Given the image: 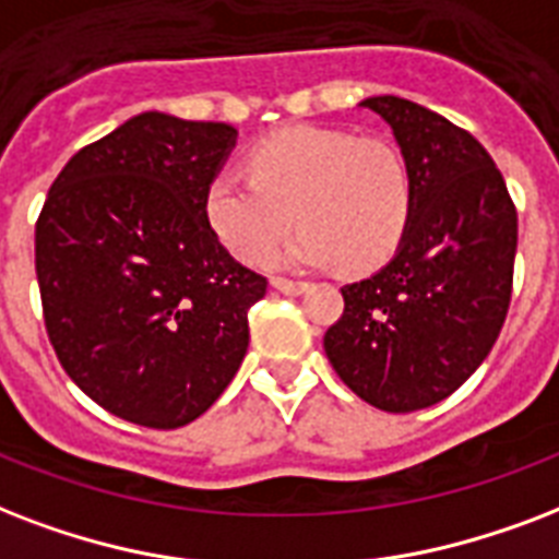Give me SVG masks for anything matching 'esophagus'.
I'll return each mask as SVG.
<instances>
[{
    "instance_id": "esophagus-1",
    "label": "esophagus",
    "mask_w": 559,
    "mask_h": 559,
    "mask_svg": "<svg viewBox=\"0 0 559 559\" xmlns=\"http://www.w3.org/2000/svg\"><path fill=\"white\" fill-rule=\"evenodd\" d=\"M271 285H274V288L280 294H288V297H297V294L309 292V285H306V283H294V280H274V283H271Z\"/></svg>"
}]
</instances>
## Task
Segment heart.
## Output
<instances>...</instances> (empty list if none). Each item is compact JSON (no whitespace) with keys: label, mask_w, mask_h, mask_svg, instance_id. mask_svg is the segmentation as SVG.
Returning a JSON list of instances; mask_svg holds the SVG:
<instances>
[{"label":"heart","mask_w":559,"mask_h":559,"mask_svg":"<svg viewBox=\"0 0 559 559\" xmlns=\"http://www.w3.org/2000/svg\"><path fill=\"white\" fill-rule=\"evenodd\" d=\"M250 177L218 171L203 215L224 248L259 265L292 230L280 265L373 271L396 253L414 212V177L388 140L318 124L271 133L250 151Z\"/></svg>","instance_id":"heart-1"}]
</instances>
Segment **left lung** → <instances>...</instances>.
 Listing matches in <instances>:
<instances>
[{"label": "left lung", "mask_w": 559, "mask_h": 559, "mask_svg": "<svg viewBox=\"0 0 559 559\" xmlns=\"http://www.w3.org/2000/svg\"><path fill=\"white\" fill-rule=\"evenodd\" d=\"M361 107L391 124L408 159L414 212L391 262L341 288L344 314L323 349L356 396L408 414L455 393L490 356L510 306L516 206L473 133L396 95Z\"/></svg>", "instance_id": "left-lung-1"}]
</instances>
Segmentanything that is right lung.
Masks as SVG:
<instances>
[{
	"instance_id": "add662e5",
	"label": "right lung",
	"mask_w": 559,
	"mask_h": 559,
	"mask_svg": "<svg viewBox=\"0 0 559 559\" xmlns=\"http://www.w3.org/2000/svg\"><path fill=\"white\" fill-rule=\"evenodd\" d=\"M236 136L224 122L133 116L69 159L37 218L51 347L90 400L136 426L198 419L248 353V309L267 283L203 215Z\"/></svg>"
}]
</instances>
